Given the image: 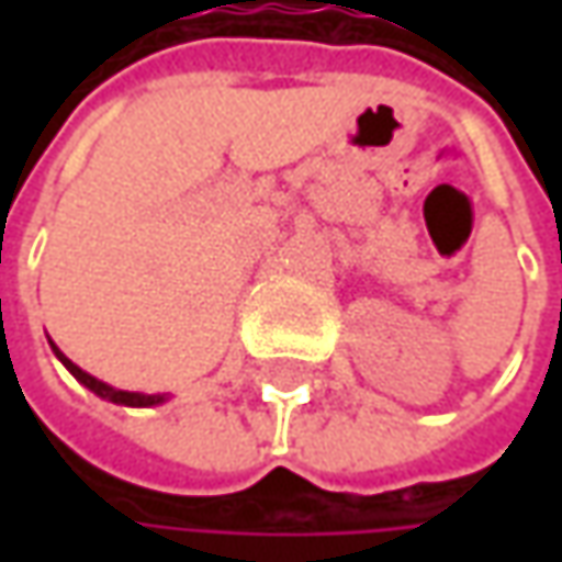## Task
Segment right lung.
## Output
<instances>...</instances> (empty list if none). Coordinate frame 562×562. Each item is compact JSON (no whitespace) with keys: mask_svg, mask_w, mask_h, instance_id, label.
Instances as JSON below:
<instances>
[{"mask_svg":"<svg viewBox=\"0 0 562 562\" xmlns=\"http://www.w3.org/2000/svg\"><path fill=\"white\" fill-rule=\"evenodd\" d=\"M49 347H53V353L58 357V362H61L83 387H90L97 397L109 400V403H119V406H159V403L168 400V394H140V391H121V387H112V384H105V381H99V378H93L90 372H83L80 366H75L71 359L55 347L53 340H49Z\"/></svg>","mask_w":562,"mask_h":562,"instance_id":"right-lung-1","label":"right lung"}]
</instances>
